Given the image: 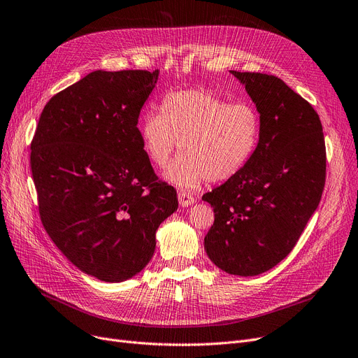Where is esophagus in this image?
Returning <instances> with one entry per match:
<instances>
[{
    "instance_id": "34e87169",
    "label": "esophagus",
    "mask_w": 358,
    "mask_h": 358,
    "mask_svg": "<svg viewBox=\"0 0 358 358\" xmlns=\"http://www.w3.org/2000/svg\"><path fill=\"white\" fill-rule=\"evenodd\" d=\"M178 198H179V204H180L182 207H188V206H191V204H194V203L196 201L194 195H191V194H188V192H183V191L179 192Z\"/></svg>"
}]
</instances>
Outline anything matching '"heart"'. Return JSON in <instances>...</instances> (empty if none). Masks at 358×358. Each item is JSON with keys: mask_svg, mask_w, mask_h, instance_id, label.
Returning a JSON list of instances; mask_svg holds the SVG:
<instances>
[{"mask_svg": "<svg viewBox=\"0 0 358 358\" xmlns=\"http://www.w3.org/2000/svg\"><path fill=\"white\" fill-rule=\"evenodd\" d=\"M160 110L141 120V144L155 167H164L180 148L179 159L164 173L178 187L232 179L259 147L262 119L250 103H231L204 90H185L166 95Z\"/></svg>", "mask_w": 358, "mask_h": 358, "instance_id": "obj_1", "label": "heart"}]
</instances>
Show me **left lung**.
<instances>
[{
    "label": "left lung",
    "mask_w": 358,
    "mask_h": 358,
    "mask_svg": "<svg viewBox=\"0 0 358 358\" xmlns=\"http://www.w3.org/2000/svg\"><path fill=\"white\" fill-rule=\"evenodd\" d=\"M231 73L259 110L262 135L244 170L203 195L214 210L204 248L226 273L255 276L292 251L316 211L326 180V147L319 114L282 79Z\"/></svg>",
    "instance_id": "obj_1"
}]
</instances>
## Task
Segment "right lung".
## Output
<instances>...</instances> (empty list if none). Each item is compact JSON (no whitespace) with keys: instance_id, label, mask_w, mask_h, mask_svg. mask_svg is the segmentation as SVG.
I'll return each instance as SVG.
<instances>
[{"instance_id":"obj_1","label":"right lung","mask_w":358,"mask_h":358,"mask_svg":"<svg viewBox=\"0 0 358 358\" xmlns=\"http://www.w3.org/2000/svg\"><path fill=\"white\" fill-rule=\"evenodd\" d=\"M157 79L159 70L92 71L50 99L31 142L42 224L70 263L104 282L139 273L178 210L138 129Z\"/></svg>"}]
</instances>
